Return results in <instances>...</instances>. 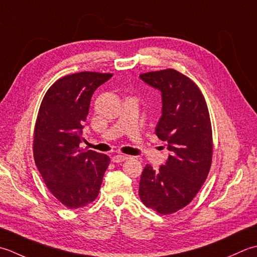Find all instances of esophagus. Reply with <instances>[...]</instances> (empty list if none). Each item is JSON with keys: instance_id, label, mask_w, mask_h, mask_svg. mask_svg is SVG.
Instances as JSON below:
<instances>
[{"instance_id": "obj_1", "label": "esophagus", "mask_w": 257, "mask_h": 257, "mask_svg": "<svg viewBox=\"0 0 257 257\" xmlns=\"http://www.w3.org/2000/svg\"><path fill=\"white\" fill-rule=\"evenodd\" d=\"M130 159V156L127 155H122V154H118V155H115L113 156L112 161L115 162V163H119V162H123V161H126Z\"/></svg>"}]
</instances>
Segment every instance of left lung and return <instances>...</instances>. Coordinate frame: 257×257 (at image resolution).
Here are the masks:
<instances>
[{
	"mask_svg": "<svg viewBox=\"0 0 257 257\" xmlns=\"http://www.w3.org/2000/svg\"><path fill=\"white\" fill-rule=\"evenodd\" d=\"M162 96V116L155 134L170 151L165 165H146L139 195L162 215L185 207L205 182L212 163V126L205 98L194 82L167 69L141 74Z\"/></svg>",
	"mask_w": 257,
	"mask_h": 257,
	"instance_id": "1",
	"label": "left lung"
}]
</instances>
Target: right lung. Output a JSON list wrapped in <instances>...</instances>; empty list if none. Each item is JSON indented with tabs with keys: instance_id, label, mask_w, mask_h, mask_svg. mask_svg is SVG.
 <instances>
[{
	"instance_id": "1",
	"label": "right lung",
	"mask_w": 257,
	"mask_h": 257,
	"mask_svg": "<svg viewBox=\"0 0 257 257\" xmlns=\"http://www.w3.org/2000/svg\"><path fill=\"white\" fill-rule=\"evenodd\" d=\"M111 77L95 72L66 75L49 88L41 103L34 161L50 192L69 208L95 200L109 164L107 155L84 151L80 143L93 93Z\"/></svg>"
}]
</instances>
